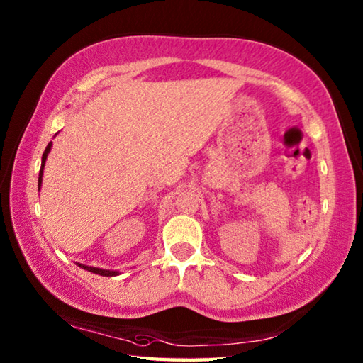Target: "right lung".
<instances>
[{"label": "right lung", "mask_w": 363, "mask_h": 363, "mask_svg": "<svg viewBox=\"0 0 363 363\" xmlns=\"http://www.w3.org/2000/svg\"><path fill=\"white\" fill-rule=\"evenodd\" d=\"M50 147H52V143L48 144V147H45L44 154H43V162H41V169H39V177H38V187L41 189V184H43V173H44V164L45 160H48V155L50 152ZM79 267L87 269V272H91L95 274H100V276H117L118 272H113V269H103V268H96V267H87V265H81V263H77Z\"/></svg>", "instance_id": "add662e5"}]
</instances>
